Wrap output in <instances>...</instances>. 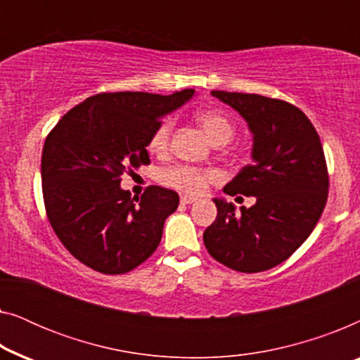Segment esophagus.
I'll use <instances>...</instances> for the list:
<instances>
[{
    "instance_id": "esophagus-1",
    "label": "esophagus",
    "mask_w": 360,
    "mask_h": 360,
    "mask_svg": "<svg viewBox=\"0 0 360 360\" xmlns=\"http://www.w3.org/2000/svg\"><path fill=\"white\" fill-rule=\"evenodd\" d=\"M196 200H198V198H195V196H190V195H181L180 196V203L181 205H191V203H195Z\"/></svg>"
}]
</instances>
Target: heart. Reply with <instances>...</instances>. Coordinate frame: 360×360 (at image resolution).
<instances>
[{"label":"heart","mask_w":360,"mask_h":360,"mask_svg":"<svg viewBox=\"0 0 360 360\" xmlns=\"http://www.w3.org/2000/svg\"><path fill=\"white\" fill-rule=\"evenodd\" d=\"M196 120H198L200 126L203 127L206 136L210 137V141L216 146H223L234 137V121L223 110H216V108L203 110L196 115ZM170 134L172 121L164 120L152 131L149 142H147V149L155 155L165 154L170 144ZM214 176L216 174L213 170L198 169V167L190 165L170 167V169L162 172V181L165 185L181 191H188V193H200L206 186V184L210 180H213Z\"/></svg>","instance_id":"1"}]
</instances>
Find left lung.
I'll use <instances>...</instances> for the list:
<instances>
[{"mask_svg": "<svg viewBox=\"0 0 360 360\" xmlns=\"http://www.w3.org/2000/svg\"><path fill=\"white\" fill-rule=\"evenodd\" d=\"M248 121L254 134L252 164L224 193L255 196L240 213L214 200L218 216L203 240L210 255L244 274L264 272L302 245L326 206L329 175L321 141L307 115L292 103L255 93L211 91Z\"/></svg>", "mask_w": 360, "mask_h": 360, "instance_id": "left-lung-1", "label": "left lung"}]
</instances>
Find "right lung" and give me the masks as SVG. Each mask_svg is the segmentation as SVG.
<instances>
[{"label":"right lung","instance_id":"add662e5","mask_svg":"<svg viewBox=\"0 0 360 360\" xmlns=\"http://www.w3.org/2000/svg\"><path fill=\"white\" fill-rule=\"evenodd\" d=\"M193 93H98L72 108L47 134L41 176L49 223L86 267L127 274L159 248L179 195L150 185L132 198L121 190V176L150 164L146 147L152 131Z\"/></svg>","mask_w":360,"mask_h":360}]
</instances>
